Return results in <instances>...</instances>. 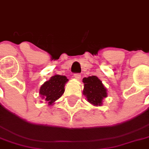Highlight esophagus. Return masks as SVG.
Listing matches in <instances>:
<instances>
[{"mask_svg": "<svg viewBox=\"0 0 149 149\" xmlns=\"http://www.w3.org/2000/svg\"><path fill=\"white\" fill-rule=\"evenodd\" d=\"M73 77H74L75 79L80 80V78H81V75H80V73H74V74H73Z\"/></svg>", "mask_w": 149, "mask_h": 149, "instance_id": "obj_1", "label": "esophagus"}]
</instances>
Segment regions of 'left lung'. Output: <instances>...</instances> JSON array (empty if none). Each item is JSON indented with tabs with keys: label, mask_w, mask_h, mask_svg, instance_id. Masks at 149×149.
<instances>
[{
	"label": "left lung",
	"mask_w": 149,
	"mask_h": 149,
	"mask_svg": "<svg viewBox=\"0 0 149 149\" xmlns=\"http://www.w3.org/2000/svg\"><path fill=\"white\" fill-rule=\"evenodd\" d=\"M84 91L83 93L89 103L94 105H101L102 100L107 97L106 88L102 82L96 76H92L83 79Z\"/></svg>",
	"instance_id": "1"
}]
</instances>
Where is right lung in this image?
<instances>
[{"label": "right lung", "instance_id": "add662e5", "mask_svg": "<svg viewBox=\"0 0 149 149\" xmlns=\"http://www.w3.org/2000/svg\"><path fill=\"white\" fill-rule=\"evenodd\" d=\"M68 80L65 76L55 75L46 81L40 88V94L47 103L52 104L65 92V84Z\"/></svg>", "mask_w": 149, "mask_h": 149}]
</instances>
